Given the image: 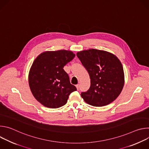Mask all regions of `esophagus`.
I'll list each match as a JSON object with an SVG mask.
<instances>
[{
  "mask_svg": "<svg viewBox=\"0 0 149 149\" xmlns=\"http://www.w3.org/2000/svg\"><path fill=\"white\" fill-rule=\"evenodd\" d=\"M76 87H77V89L78 90H79V84L76 85Z\"/></svg>",
  "mask_w": 149,
  "mask_h": 149,
  "instance_id": "esophagus-1",
  "label": "esophagus"
}]
</instances>
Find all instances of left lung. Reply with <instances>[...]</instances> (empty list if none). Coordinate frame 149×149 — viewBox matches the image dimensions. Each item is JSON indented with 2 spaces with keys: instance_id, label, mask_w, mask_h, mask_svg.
Masks as SVG:
<instances>
[{
  "instance_id": "8db88e82",
  "label": "left lung",
  "mask_w": 149,
  "mask_h": 149,
  "mask_svg": "<svg viewBox=\"0 0 149 149\" xmlns=\"http://www.w3.org/2000/svg\"><path fill=\"white\" fill-rule=\"evenodd\" d=\"M88 71L90 87L81 95L87 104L95 107L108 105L121 93L124 84L123 68L120 60L107 51L95 49L77 54Z\"/></svg>"
}]
</instances>
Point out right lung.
<instances>
[{"label": "right lung", "instance_id": "add662e5", "mask_svg": "<svg viewBox=\"0 0 149 149\" xmlns=\"http://www.w3.org/2000/svg\"><path fill=\"white\" fill-rule=\"evenodd\" d=\"M75 55L70 51H46L33 61L29 74V84L34 97L48 108L64 105L77 88L63 69Z\"/></svg>", "mask_w": 149, "mask_h": 149}]
</instances>
